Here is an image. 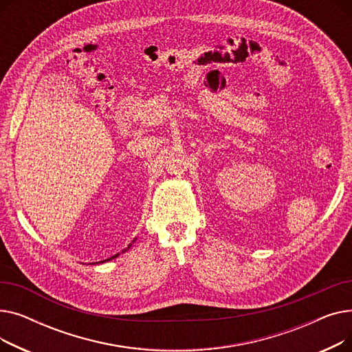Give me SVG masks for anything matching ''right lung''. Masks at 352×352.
Listing matches in <instances>:
<instances>
[{"label": "right lung", "mask_w": 352, "mask_h": 352, "mask_svg": "<svg viewBox=\"0 0 352 352\" xmlns=\"http://www.w3.org/2000/svg\"><path fill=\"white\" fill-rule=\"evenodd\" d=\"M129 247V245H128ZM118 256V254H116L114 256H111V258H107V260H104V261H100V263H105V261H109V260H113V258H117Z\"/></svg>", "instance_id": "obj_1"}]
</instances>
